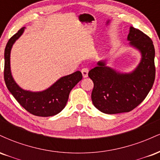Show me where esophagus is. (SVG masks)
<instances>
[{"label":"esophagus","instance_id":"1","mask_svg":"<svg viewBox=\"0 0 160 160\" xmlns=\"http://www.w3.org/2000/svg\"><path fill=\"white\" fill-rule=\"evenodd\" d=\"M81 72H82V76H83V78H87L88 73H89V69H88L87 68H82L81 70Z\"/></svg>","mask_w":160,"mask_h":160}]
</instances>
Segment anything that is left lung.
Returning a JSON list of instances; mask_svg holds the SVG:
<instances>
[{"instance_id": "1", "label": "left lung", "mask_w": 160, "mask_h": 160, "mask_svg": "<svg viewBox=\"0 0 160 160\" xmlns=\"http://www.w3.org/2000/svg\"><path fill=\"white\" fill-rule=\"evenodd\" d=\"M128 40L141 51L142 58L130 74H120L98 62L89 72L93 81L92 101L99 111L108 114L132 111L146 98L155 80V49L153 41L139 29L130 27Z\"/></svg>"}]
</instances>
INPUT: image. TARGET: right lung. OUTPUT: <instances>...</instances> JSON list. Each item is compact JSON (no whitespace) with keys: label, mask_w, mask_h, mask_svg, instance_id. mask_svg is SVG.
I'll return each instance as SVG.
<instances>
[{"label":"right lung","mask_w":160,"mask_h":160,"mask_svg":"<svg viewBox=\"0 0 160 160\" xmlns=\"http://www.w3.org/2000/svg\"><path fill=\"white\" fill-rule=\"evenodd\" d=\"M25 28H22L7 42L4 50L3 77L8 90L28 112L38 117H51L61 112L65 107L71 89L82 80L80 71L60 78L49 89L43 92H33L23 90L12 78L10 71V50L12 46L22 34Z\"/></svg>","instance_id":"add662e5"}]
</instances>
